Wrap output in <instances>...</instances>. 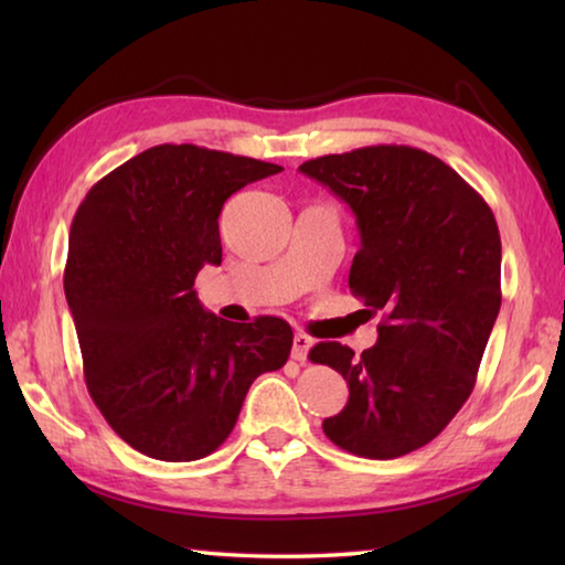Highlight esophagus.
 <instances>
[{"label": "esophagus", "instance_id": "obj_1", "mask_svg": "<svg viewBox=\"0 0 565 565\" xmlns=\"http://www.w3.org/2000/svg\"><path fill=\"white\" fill-rule=\"evenodd\" d=\"M313 347V339L309 337V333H303V331H299V333H294V349H291V356L296 359V361H306V356H309V349Z\"/></svg>", "mask_w": 565, "mask_h": 565}]
</instances>
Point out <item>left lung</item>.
I'll return each mask as SVG.
<instances>
[{
  "label": "left lung",
  "mask_w": 565,
  "mask_h": 565,
  "mask_svg": "<svg viewBox=\"0 0 565 565\" xmlns=\"http://www.w3.org/2000/svg\"><path fill=\"white\" fill-rule=\"evenodd\" d=\"M343 199L361 248L349 289L384 311L379 341L309 351L347 379L349 404L323 434L363 458H398L444 431L471 396L501 309V236L473 186L424 149L379 145L299 167Z\"/></svg>",
  "instance_id": "left-lung-1"
}]
</instances>
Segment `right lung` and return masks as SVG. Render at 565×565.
<instances>
[{
    "label": "right lung",
    "instance_id": "obj_1",
    "mask_svg": "<svg viewBox=\"0 0 565 565\" xmlns=\"http://www.w3.org/2000/svg\"><path fill=\"white\" fill-rule=\"evenodd\" d=\"M279 171L216 149L159 145L109 171L76 209L64 294L84 379L107 424L139 454H214L254 379L289 359L294 331L284 319L224 321L194 291L196 274L222 264L226 199Z\"/></svg>",
    "mask_w": 565,
    "mask_h": 565
}]
</instances>
